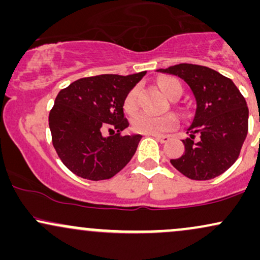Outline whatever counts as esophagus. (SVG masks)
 Segmentation results:
<instances>
[{"label": "esophagus", "instance_id": "esophagus-1", "mask_svg": "<svg viewBox=\"0 0 260 260\" xmlns=\"http://www.w3.org/2000/svg\"><path fill=\"white\" fill-rule=\"evenodd\" d=\"M151 137H154V138L160 143H166L170 139L169 136H156V134H155V136H151Z\"/></svg>", "mask_w": 260, "mask_h": 260}]
</instances>
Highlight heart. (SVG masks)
I'll return each instance as SVG.
<instances>
[{"label": "heart", "mask_w": 260, "mask_h": 260, "mask_svg": "<svg viewBox=\"0 0 260 260\" xmlns=\"http://www.w3.org/2000/svg\"><path fill=\"white\" fill-rule=\"evenodd\" d=\"M159 86L161 91L166 96L171 99L174 94L177 90L182 91V86L177 79L175 78H164L159 82ZM137 95H138V89L133 88L128 91L123 101L124 111L129 115H132L137 111L138 105H137ZM178 126L177 117L174 115H165V116H150L147 113H140L133 117L132 128L136 132L148 134V136H160V134L169 132V131L175 129Z\"/></svg>", "instance_id": "heart-1"}]
</instances>
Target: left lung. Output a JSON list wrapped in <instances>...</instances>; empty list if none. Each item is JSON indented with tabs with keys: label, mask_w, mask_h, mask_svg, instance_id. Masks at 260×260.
Wrapping results in <instances>:
<instances>
[{
	"label": "left lung",
	"mask_w": 260,
	"mask_h": 260,
	"mask_svg": "<svg viewBox=\"0 0 260 260\" xmlns=\"http://www.w3.org/2000/svg\"><path fill=\"white\" fill-rule=\"evenodd\" d=\"M156 72L187 83L196 99L184 153L172 166L190 180L215 178L237 160L248 132V107L231 79L204 66L180 63ZM198 135L199 138L195 137Z\"/></svg>",
	"instance_id": "1"
}]
</instances>
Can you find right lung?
<instances>
[{"instance_id": "obj_1", "label": "right lung", "mask_w": 260, "mask_h": 260, "mask_svg": "<svg viewBox=\"0 0 260 260\" xmlns=\"http://www.w3.org/2000/svg\"><path fill=\"white\" fill-rule=\"evenodd\" d=\"M145 73L80 78L58 92L49 126L56 153L74 175L91 181L109 180L132 159L142 136H121L129 126L123 101ZM106 129L110 137L102 136Z\"/></svg>"}]
</instances>
